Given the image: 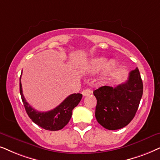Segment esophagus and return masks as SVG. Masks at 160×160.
I'll use <instances>...</instances> for the list:
<instances>
[{
  "instance_id": "1",
  "label": "esophagus",
  "mask_w": 160,
  "mask_h": 160,
  "mask_svg": "<svg viewBox=\"0 0 160 160\" xmlns=\"http://www.w3.org/2000/svg\"><path fill=\"white\" fill-rule=\"evenodd\" d=\"M92 93V90L89 89V88H87V89H84L83 91L82 92V94L83 96H88V95L91 94Z\"/></svg>"
}]
</instances>
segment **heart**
Listing matches in <instances>:
<instances>
[{
	"label": "heart",
	"mask_w": 160,
	"mask_h": 160,
	"mask_svg": "<svg viewBox=\"0 0 160 160\" xmlns=\"http://www.w3.org/2000/svg\"><path fill=\"white\" fill-rule=\"evenodd\" d=\"M115 68V62L114 60H110L107 61L105 58H94L88 62L86 65V69L90 72H96L102 68L100 74V80H106Z\"/></svg>",
	"instance_id": "heart-1"
}]
</instances>
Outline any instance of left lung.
<instances>
[{
	"mask_svg": "<svg viewBox=\"0 0 160 160\" xmlns=\"http://www.w3.org/2000/svg\"><path fill=\"white\" fill-rule=\"evenodd\" d=\"M142 92L143 84L138 68L130 72L124 83L115 88L105 86L94 90L98 122L108 130L126 126L136 114Z\"/></svg>",
	"mask_w": 160,
	"mask_h": 160,
	"instance_id": "left-lung-1",
	"label": "left lung"
}]
</instances>
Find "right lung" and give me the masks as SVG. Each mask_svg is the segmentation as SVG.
Instances as JSON below:
<instances>
[{"instance_id":"add662e5","label":"right lung","mask_w":160,"mask_h":160,"mask_svg":"<svg viewBox=\"0 0 160 160\" xmlns=\"http://www.w3.org/2000/svg\"><path fill=\"white\" fill-rule=\"evenodd\" d=\"M21 78H20V93L26 112L29 118L35 124L46 130L58 131L65 127L72 117V110L80 102L82 95L79 93L71 94L55 108L48 112H40L34 109L26 102L23 94Z\"/></svg>"}]
</instances>
